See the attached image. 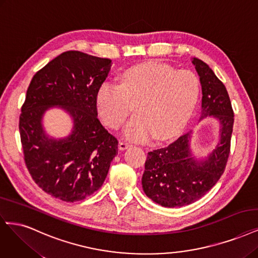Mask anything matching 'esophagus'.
Listing matches in <instances>:
<instances>
[{
	"label": "esophagus",
	"instance_id": "obj_1",
	"mask_svg": "<svg viewBox=\"0 0 258 258\" xmlns=\"http://www.w3.org/2000/svg\"><path fill=\"white\" fill-rule=\"evenodd\" d=\"M130 146H131V145L128 144V143H126V142H119V143H118V148H119L120 150H125V149L129 148Z\"/></svg>",
	"mask_w": 258,
	"mask_h": 258
}]
</instances>
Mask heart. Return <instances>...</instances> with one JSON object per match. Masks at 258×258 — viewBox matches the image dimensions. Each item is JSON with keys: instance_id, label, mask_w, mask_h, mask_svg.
Segmentation results:
<instances>
[{"instance_id": "heart-1", "label": "heart", "mask_w": 258, "mask_h": 258, "mask_svg": "<svg viewBox=\"0 0 258 258\" xmlns=\"http://www.w3.org/2000/svg\"><path fill=\"white\" fill-rule=\"evenodd\" d=\"M200 95V81L188 69L149 61L130 67L119 78V85L104 82L96 96L103 122L120 128L135 110L123 131L135 142L150 138L166 141L175 137L190 118Z\"/></svg>"}]
</instances>
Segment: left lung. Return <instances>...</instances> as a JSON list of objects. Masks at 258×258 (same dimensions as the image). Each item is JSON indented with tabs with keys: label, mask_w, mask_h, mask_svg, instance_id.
<instances>
[{
	"label": "left lung",
	"mask_w": 258,
	"mask_h": 258,
	"mask_svg": "<svg viewBox=\"0 0 258 258\" xmlns=\"http://www.w3.org/2000/svg\"><path fill=\"white\" fill-rule=\"evenodd\" d=\"M202 84V116L220 121V143L205 161H195L190 150V133L164 148L149 152L142 177L145 194L164 207L189 205L204 197L224 173L230 152L234 111L225 85L209 66L199 58L192 60Z\"/></svg>",
	"instance_id": "obj_1"
}]
</instances>
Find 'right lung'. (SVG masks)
Instances as JSON below:
<instances>
[{"instance_id": "obj_1", "label": "right lung", "mask_w": 258, "mask_h": 258, "mask_svg": "<svg viewBox=\"0 0 258 258\" xmlns=\"http://www.w3.org/2000/svg\"><path fill=\"white\" fill-rule=\"evenodd\" d=\"M111 59L67 51L34 75L19 118L24 162L33 180L51 197L74 203L102 185L117 154V139L97 117L96 96ZM58 105L74 119L72 135L54 140L42 129V115Z\"/></svg>"}]
</instances>
